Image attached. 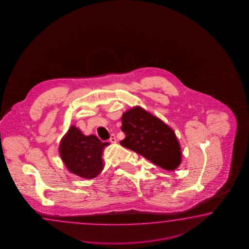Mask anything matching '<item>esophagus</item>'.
<instances>
[{
	"instance_id": "34e87169",
	"label": "esophagus",
	"mask_w": 249,
	"mask_h": 249,
	"mask_svg": "<svg viewBox=\"0 0 249 249\" xmlns=\"http://www.w3.org/2000/svg\"><path fill=\"white\" fill-rule=\"evenodd\" d=\"M109 142H111V143H117V139H116V136L112 134L111 137H110V139H109Z\"/></svg>"
}]
</instances>
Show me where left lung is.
<instances>
[{
	"mask_svg": "<svg viewBox=\"0 0 249 249\" xmlns=\"http://www.w3.org/2000/svg\"><path fill=\"white\" fill-rule=\"evenodd\" d=\"M121 130L125 134L120 142L123 146L167 171H174L180 164V145L174 131L142 107L123 114Z\"/></svg>",
	"mask_w": 249,
	"mask_h": 249,
	"instance_id": "obj_1",
	"label": "left lung"
}]
</instances>
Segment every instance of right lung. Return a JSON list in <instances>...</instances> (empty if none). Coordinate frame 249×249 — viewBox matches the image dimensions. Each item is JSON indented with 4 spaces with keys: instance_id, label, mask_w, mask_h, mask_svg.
Segmentation results:
<instances>
[{
    "instance_id": "right-lung-1",
    "label": "right lung",
    "mask_w": 249,
    "mask_h": 249,
    "mask_svg": "<svg viewBox=\"0 0 249 249\" xmlns=\"http://www.w3.org/2000/svg\"><path fill=\"white\" fill-rule=\"evenodd\" d=\"M95 135H84L82 132L71 125L62 139L59 152L69 171L83 178L92 179L103 170V149L108 146Z\"/></svg>"
}]
</instances>
